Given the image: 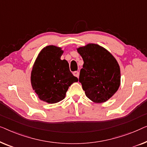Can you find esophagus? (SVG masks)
<instances>
[{
  "label": "esophagus",
  "mask_w": 147,
  "mask_h": 147,
  "mask_svg": "<svg viewBox=\"0 0 147 147\" xmlns=\"http://www.w3.org/2000/svg\"><path fill=\"white\" fill-rule=\"evenodd\" d=\"M73 74L74 76H76V77H78V76H79V73H78V71H74L73 73Z\"/></svg>",
  "instance_id": "1"
}]
</instances>
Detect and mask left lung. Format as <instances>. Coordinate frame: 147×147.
<instances>
[{
	"instance_id": "left-lung-1",
	"label": "left lung",
	"mask_w": 147,
	"mask_h": 147,
	"mask_svg": "<svg viewBox=\"0 0 147 147\" xmlns=\"http://www.w3.org/2000/svg\"><path fill=\"white\" fill-rule=\"evenodd\" d=\"M76 50L84 61L79 81L86 96L95 103L106 102L121 85V69L117 59L106 49L94 43Z\"/></svg>"
}]
</instances>
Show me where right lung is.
I'll return each instance as SVG.
<instances>
[{
  "label": "right lung",
  "mask_w": 147,
  "mask_h": 147,
  "mask_svg": "<svg viewBox=\"0 0 147 147\" xmlns=\"http://www.w3.org/2000/svg\"><path fill=\"white\" fill-rule=\"evenodd\" d=\"M61 47L49 45L40 51L32 66L30 82L41 100L55 104L65 98L68 88L78 78L70 71L69 63L61 60Z\"/></svg>",
  "instance_id": "add662e5"
}]
</instances>
